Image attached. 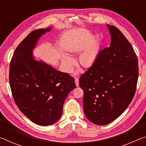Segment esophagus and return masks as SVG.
Instances as JSON below:
<instances>
[{
  "instance_id": "esophagus-1",
  "label": "esophagus",
  "mask_w": 146,
  "mask_h": 146,
  "mask_svg": "<svg viewBox=\"0 0 146 146\" xmlns=\"http://www.w3.org/2000/svg\"><path fill=\"white\" fill-rule=\"evenodd\" d=\"M75 82L76 86V87H78V86H79V80H78V79L77 78H75Z\"/></svg>"
}]
</instances>
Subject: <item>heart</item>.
I'll return each instance as SVG.
<instances>
[{
	"label": "heart",
	"instance_id": "heart-1",
	"mask_svg": "<svg viewBox=\"0 0 146 146\" xmlns=\"http://www.w3.org/2000/svg\"><path fill=\"white\" fill-rule=\"evenodd\" d=\"M99 49V42L97 40H95L82 53L79 54L78 57L79 64L84 67H89L93 65L97 60ZM61 60L65 70L68 72L71 71L75 63L73 58L67 55H63L61 58Z\"/></svg>",
	"mask_w": 146,
	"mask_h": 146
}]
</instances>
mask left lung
<instances>
[{"mask_svg":"<svg viewBox=\"0 0 146 146\" xmlns=\"http://www.w3.org/2000/svg\"><path fill=\"white\" fill-rule=\"evenodd\" d=\"M110 46L79 79L84 91V111L96 125H106L126 110L134 97L138 77V59L132 46L117 28L108 24Z\"/></svg>","mask_w":146,"mask_h":146,"instance_id":"left-lung-1","label":"left lung"}]
</instances>
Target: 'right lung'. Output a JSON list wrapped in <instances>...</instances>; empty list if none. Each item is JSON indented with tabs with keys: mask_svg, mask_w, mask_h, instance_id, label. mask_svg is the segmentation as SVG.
<instances>
[{
	"mask_svg": "<svg viewBox=\"0 0 146 146\" xmlns=\"http://www.w3.org/2000/svg\"><path fill=\"white\" fill-rule=\"evenodd\" d=\"M51 30L36 29L20 43L12 56L9 84L17 107L35 123L49 125L60 118L68 95L76 88L67 73L34 59L33 51L42 35Z\"/></svg>",
	"mask_w": 146,
	"mask_h": 146,
	"instance_id": "1",
	"label": "right lung"
}]
</instances>
